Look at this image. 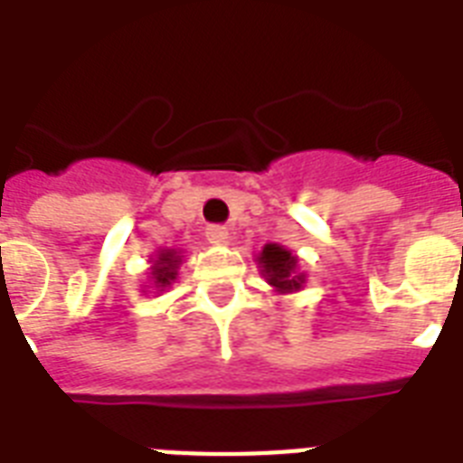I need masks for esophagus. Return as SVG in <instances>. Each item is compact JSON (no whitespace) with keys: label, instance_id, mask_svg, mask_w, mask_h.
Masks as SVG:
<instances>
[{"label":"esophagus","instance_id":"obj_1","mask_svg":"<svg viewBox=\"0 0 463 463\" xmlns=\"http://www.w3.org/2000/svg\"><path fill=\"white\" fill-rule=\"evenodd\" d=\"M206 240L209 242H213V245H223L225 240H228V228H223V225H209L206 228Z\"/></svg>","mask_w":463,"mask_h":463}]
</instances>
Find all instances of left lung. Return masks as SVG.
<instances>
[{
  "instance_id": "1",
  "label": "left lung",
  "mask_w": 463,
  "mask_h": 463,
  "mask_svg": "<svg viewBox=\"0 0 463 463\" xmlns=\"http://www.w3.org/2000/svg\"><path fill=\"white\" fill-rule=\"evenodd\" d=\"M261 267L269 276V283L281 290H298L303 283V276H296V257L279 245H267L261 250Z\"/></svg>"
}]
</instances>
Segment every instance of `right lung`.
<instances>
[{
  "label": "right lung",
  "instance_id": "1",
  "mask_svg": "<svg viewBox=\"0 0 463 463\" xmlns=\"http://www.w3.org/2000/svg\"><path fill=\"white\" fill-rule=\"evenodd\" d=\"M180 260L175 252H160L158 260H156L154 267V283L158 288H165L170 286V281L175 279V269H177Z\"/></svg>",
  "mask_w": 463,
  "mask_h": 463
}]
</instances>
